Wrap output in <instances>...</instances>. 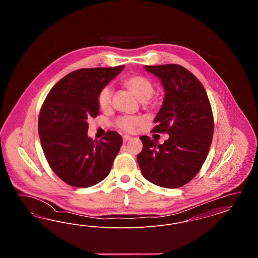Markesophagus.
I'll return each instance as SVG.
<instances>
[{"mask_svg":"<svg viewBox=\"0 0 258 258\" xmlns=\"http://www.w3.org/2000/svg\"><path fill=\"white\" fill-rule=\"evenodd\" d=\"M131 139H132V136H130V135H123V142H126V141H128Z\"/></svg>","mask_w":258,"mask_h":258,"instance_id":"obj_1","label":"esophagus"}]
</instances>
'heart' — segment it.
Listing matches in <instances>:
<instances>
[{
  "label": "heart",
  "instance_id": "heart-1",
  "mask_svg": "<svg viewBox=\"0 0 258 258\" xmlns=\"http://www.w3.org/2000/svg\"><path fill=\"white\" fill-rule=\"evenodd\" d=\"M123 84L126 88H128L135 97L141 101L149 99L154 93L153 83L148 78L141 75H135L126 78L123 81ZM112 93H113V90L110 85L102 87L101 90L99 91L98 95V106L102 110H106L110 107ZM140 123H141V119L139 117H135V116L122 117L117 122L118 126L127 133L134 132L136 126Z\"/></svg>",
  "mask_w": 258,
  "mask_h": 258
}]
</instances>
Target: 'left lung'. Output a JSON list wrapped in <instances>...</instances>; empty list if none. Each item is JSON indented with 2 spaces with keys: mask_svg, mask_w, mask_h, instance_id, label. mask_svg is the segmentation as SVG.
Segmentation results:
<instances>
[{
  "mask_svg": "<svg viewBox=\"0 0 258 258\" xmlns=\"http://www.w3.org/2000/svg\"><path fill=\"white\" fill-rule=\"evenodd\" d=\"M160 80L164 98L154 122V133H166L163 144L140 137L143 150L137 156L142 175L149 182L167 188L188 183L207 158L214 120L207 93L201 82L179 64L144 66Z\"/></svg>",
  "mask_w": 258,
  "mask_h": 258,
  "instance_id": "obj_1",
  "label": "left lung"
}]
</instances>
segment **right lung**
<instances>
[{
    "label": "right lung",
    "instance_id": "add662e5",
    "mask_svg": "<svg viewBox=\"0 0 258 258\" xmlns=\"http://www.w3.org/2000/svg\"><path fill=\"white\" fill-rule=\"evenodd\" d=\"M81 69L62 77L50 90L38 117V135L52 170L64 183L89 187L109 174L123 139L107 132L101 140L88 137V119L99 113L98 95L123 70Z\"/></svg>",
    "mask_w": 258,
    "mask_h": 258
}]
</instances>
